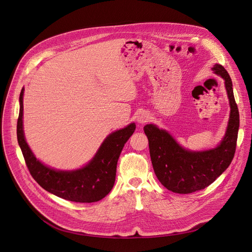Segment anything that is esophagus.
<instances>
[{
	"label": "esophagus",
	"mask_w": 252,
	"mask_h": 252,
	"mask_svg": "<svg viewBox=\"0 0 252 252\" xmlns=\"http://www.w3.org/2000/svg\"><path fill=\"white\" fill-rule=\"evenodd\" d=\"M150 120V115L146 112H141L136 117V122L138 124H146Z\"/></svg>",
	"instance_id": "obj_1"
}]
</instances>
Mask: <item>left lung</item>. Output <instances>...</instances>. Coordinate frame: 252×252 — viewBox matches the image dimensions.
Masks as SVG:
<instances>
[{
	"mask_svg": "<svg viewBox=\"0 0 252 252\" xmlns=\"http://www.w3.org/2000/svg\"><path fill=\"white\" fill-rule=\"evenodd\" d=\"M212 70L224 80L230 105L225 134L217 147L199 152L189 151L179 145L165 129L154 124L143 127L149 138L155 173L165 189L175 193L187 194L205 189L229 166L234 157L239 113L234 99L232 82L221 64L215 63Z\"/></svg>",
	"mask_w": 252,
	"mask_h": 252,
	"instance_id": "8db88e82",
	"label": "left lung"
}]
</instances>
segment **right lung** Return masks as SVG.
Instances as JSON below:
<instances>
[{
	"instance_id": "add662e5",
	"label": "right lung",
	"mask_w": 252,
	"mask_h": 252,
	"mask_svg": "<svg viewBox=\"0 0 252 252\" xmlns=\"http://www.w3.org/2000/svg\"><path fill=\"white\" fill-rule=\"evenodd\" d=\"M23 88L20 94V114L17 124V136L30 173L44 189L69 201L95 202L112 190L117 164L125 143L135 130L131 123L124 128L107 135L94 157L83 167L73 170H60L50 167L34 157L24 133L23 126Z\"/></svg>"
}]
</instances>
